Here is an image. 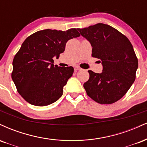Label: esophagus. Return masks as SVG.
Returning a JSON list of instances; mask_svg holds the SVG:
<instances>
[{"label":"esophagus","instance_id":"1","mask_svg":"<svg viewBox=\"0 0 147 147\" xmlns=\"http://www.w3.org/2000/svg\"><path fill=\"white\" fill-rule=\"evenodd\" d=\"M75 69L76 70H80L81 68L78 66V65H76V66H75Z\"/></svg>","mask_w":147,"mask_h":147}]
</instances>
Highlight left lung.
I'll return each mask as SVG.
<instances>
[{
    "mask_svg": "<svg viewBox=\"0 0 147 147\" xmlns=\"http://www.w3.org/2000/svg\"><path fill=\"white\" fill-rule=\"evenodd\" d=\"M92 46L91 56L100 60L102 72L89 70L83 86L87 94L100 104H112L128 91L136 79L138 61L129 40L116 29L98 23L78 29Z\"/></svg>",
    "mask_w": 147,
    "mask_h": 147,
    "instance_id": "obj_1",
    "label": "left lung"
}]
</instances>
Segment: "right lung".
I'll return each mask as SVG.
<instances>
[{"label":"right lung","instance_id":"obj_1","mask_svg":"<svg viewBox=\"0 0 147 147\" xmlns=\"http://www.w3.org/2000/svg\"><path fill=\"white\" fill-rule=\"evenodd\" d=\"M77 29H44L24 41L13 60L11 78L19 94L35 106H47L58 100L63 87L74 73L73 67L53 65L65 49L69 40L79 37Z\"/></svg>","mask_w":147,"mask_h":147}]
</instances>
